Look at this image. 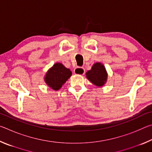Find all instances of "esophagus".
I'll use <instances>...</instances> for the list:
<instances>
[{
	"label": "esophagus",
	"instance_id": "1",
	"mask_svg": "<svg viewBox=\"0 0 152 152\" xmlns=\"http://www.w3.org/2000/svg\"><path fill=\"white\" fill-rule=\"evenodd\" d=\"M74 74H78V75H83L85 73V70L82 67H77L74 69Z\"/></svg>",
	"mask_w": 152,
	"mask_h": 152
}]
</instances>
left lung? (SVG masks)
<instances>
[{
  "label": "left lung",
  "mask_w": 152,
  "mask_h": 152,
  "mask_svg": "<svg viewBox=\"0 0 152 152\" xmlns=\"http://www.w3.org/2000/svg\"><path fill=\"white\" fill-rule=\"evenodd\" d=\"M86 78L97 86H102L107 80V72L101 63L96 62L92 66L91 70L86 73Z\"/></svg>",
  "instance_id": "8db88e82"
}]
</instances>
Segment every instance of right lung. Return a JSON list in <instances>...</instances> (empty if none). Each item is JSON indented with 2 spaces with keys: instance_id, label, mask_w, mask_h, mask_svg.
<instances>
[{
  "instance_id": "1",
  "label": "right lung",
  "mask_w": 152,
  "mask_h": 152,
  "mask_svg": "<svg viewBox=\"0 0 152 152\" xmlns=\"http://www.w3.org/2000/svg\"><path fill=\"white\" fill-rule=\"evenodd\" d=\"M71 76L72 72L70 69L66 68L62 64L56 63L47 72L44 80L51 89L58 91Z\"/></svg>"
}]
</instances>
